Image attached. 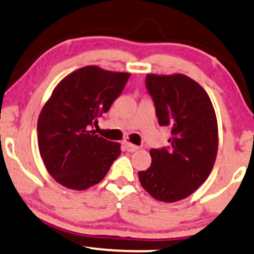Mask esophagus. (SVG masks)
Wrapping results in <instances>:
<instances>
[{
	"label": "esophagus",
	"mask_w": 254,
	"mask_h": 254,
	"mask_svg": "<svg viewBox=\"0 0 254 254\" xmlns=\"http://www.w3.org/2000/svg\"><path fill=\"white\" fill-rule=\"evenodd\" d=\"M124 146H125V149L129 151V152H134V151L138 150V146L137 145H134V144L129 143V142L125 143Z\"/></svg>",
	"instance_id": "esophagus-1"
}]
</instances>
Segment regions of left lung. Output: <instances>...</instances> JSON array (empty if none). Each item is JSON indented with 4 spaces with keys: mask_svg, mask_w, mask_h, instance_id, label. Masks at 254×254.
Listing matches in <instances>:
<instances>
[{
    "mask_svg": "<svg viewBox=\"0 0 254 254\" xmlns=\"http://www.w3.org/2000/svg\"><path fill=\"white\" fill-rule=\"evenodd\" d=\"M160 127L171 129L169 149L150 150L151 165L138 172L156 200L175 203L193 193L210 176L218 152L216 111L207 92L183 73L146 75Z\"/></svg>",
    "mask_w": 254,
    "mask_h": 254,
    "instance_id": "left-lung-1",
    "label": "left lung"
}]
</instances>
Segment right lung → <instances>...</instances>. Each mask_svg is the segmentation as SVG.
Returning a JSON list of instances; mask_svg holds the SVG:
<instances>
[{
  "mask_svg": "<svg viewBox=\"0 0 254 254\" xmlns=\"http://www.w3.org/2000/svg\"><path fill=\"white\" fill-rule=\"evenodd\" d=\"M131 73L86 65L53 90L37 122L38 149L47 171L64 188L82 191L103 181L121 144L92 133Z\"/></svg>",
  "mask_w": 254,
  "mask_h": 254,
  "instance_id": "right-lung-1",
  "label": "right lung"
}]
</instances>
